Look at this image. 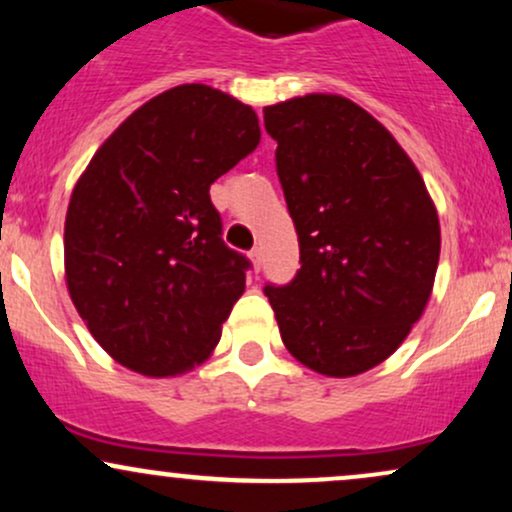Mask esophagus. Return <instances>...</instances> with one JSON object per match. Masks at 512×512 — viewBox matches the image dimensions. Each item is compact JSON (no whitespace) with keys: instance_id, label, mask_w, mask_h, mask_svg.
<instances>
[{"instance_id":"34e87169","label":"esophagus","mask_w":512,"mask_h":512,"mask_svg":"<svg viewBox=\"0 0 512 512\" xmlns=\"http://www.w3.org/2000/svg\"><path fill=\"white\" fill-rule=\"evenodd\" d=\"M250 260H252V267H255L257 272H260V267H262V250L260 248L250 250Z\"/></svg>"}]
</instances>
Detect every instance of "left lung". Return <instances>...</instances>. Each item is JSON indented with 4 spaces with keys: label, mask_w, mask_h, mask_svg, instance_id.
Returning a JSON list of instances; mask_svg holds the SVG:
<instances>
[{
    "label": "left lung",
    "mask_w": 512,
    "mask_h": 512,
    "mask_svg": "<svg viewBox=\"0 0 512 512\" xmlns=\"http://www.w3.org/2000/svg\"><path fill=\"white\" fill-rule=\"evenodd\" d=\"M264 127L301 245L291 284L264 286L281 339L315 373H366L424 315L440 257L436 204L407 151L349 98L267 105Z\"/></svg>",
    "instance_id": "left-lung-1"
}]
</instances>
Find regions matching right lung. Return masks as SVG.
Segmentation results:
<instances>
[{"mask_svg":"<svg viewBox=\"0 0 512 512\" xmlns=\"http://www.w3.org/2000/svg\"><path fill=\"white\" fill-rule=\"evenodd\" d=\"M260 144L250 105L204 84L158 93L101 144L64 219V279L88 332L149 378L204 363L250 262L221 238L216 178Z\"/></svg>","mask_w":512,"mask_h":512,"instance_id":"1","label":"right lung"}]
</instances>
